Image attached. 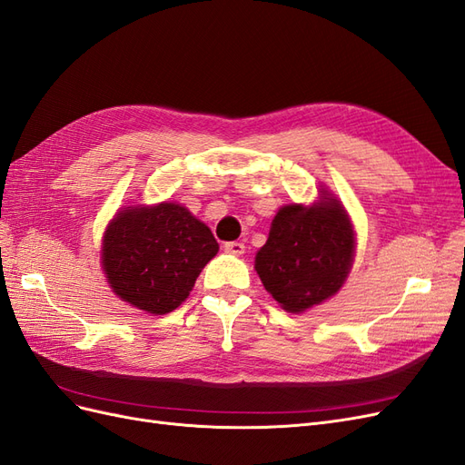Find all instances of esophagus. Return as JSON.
<instances>
[{
  "mask_svg": "<svg viewBox=\"0 0 465 465\" xmlns=\"http://www.w3.org/2000/svg\"><path fill=\"white\" fill-rule=\"evenodd\" d=\"M223 250L232 256H242L244 254V244L242 242H224Z\"/></svg>",
  "mask_w": 465,
  "mask_h": 465,
  "instance_id": "esophagus-1",
  "label": "esophagus"
}]
</instances>
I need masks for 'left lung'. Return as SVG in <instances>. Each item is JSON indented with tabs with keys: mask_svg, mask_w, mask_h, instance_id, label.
<instances>
[{
	"mask_svg": "<svg viewBox=\"0 0 465 465\" xmlns=\"http://www.w3.org/2000/svg\"><path fill=\"white\" fill-rule=\"evenodd\" d=\"M355 256L347 211L323 190L314 205H283L256 254L265 291L289 312H304L341 289Z\"/></svg>",
	"mask_w": 465,
	"mask_h": 465,
	"instance_id": "1",
	"label": "left lung"
}]
</instances>
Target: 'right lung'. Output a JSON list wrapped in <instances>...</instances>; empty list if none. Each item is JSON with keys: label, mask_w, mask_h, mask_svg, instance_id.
I'll return each mask as SVG.
<instances>
[{"label": "right lung", "mask_w": 465, "mask_h": 465, "mask_svg": "<svg viewBox=\"0 0 465 465\" xmlns=\"http://www.w3.org/2000/svg\"><path fill=\"white\" fill-rule=\"evenodd\" d=\"M219 252L213 232L180 203L130 205L103 238L101 263L118 297L149 314L173 312Z\"/></svg>", "instance_id": "1"}]
</instances>
